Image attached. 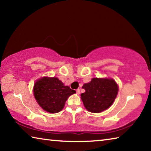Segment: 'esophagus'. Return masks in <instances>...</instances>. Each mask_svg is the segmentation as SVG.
<instances>
[{
	"label": "esophagus",
	"mask_w": 151,
	"mask_h": 151,
	"mask_svg": "<svg viewBox=\"0 0 151 151\" xmlns=\"http://www.w3.org/2000/svg\"><path fill=\"white\" fill-rule=\"evenodd\" d=\"M76 93H77L78 94H80V89H79V88H78V89H76Z\"/></svg>",
	"instance_id": "esophagus-1"
}]
</instances>
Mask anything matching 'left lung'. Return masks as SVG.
<instances>
[{
  "instance_id": "1",
  "label": "left lung",
  "mask_w": 151,
  "mask_h": 151,
  "mask_svg": "<svg viewBox=\"0 0 151 151\" xmlns=\"http://www.w3.org/2000/svg\"><path fill=\"white\" fill-rule=\"evenodd\" d=\"M85 93L81 99L89 112L99 113L111 106L118 93L115 81L109 78H94L83 86Z\"/></svg>"
}]
</instances>
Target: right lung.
<instances>
[{
  "mask_svg": "<svg viewBox=\"0 0 151 151\" xmlns=\"http://www.w3.org/2000/svg\"><path fill=\"white\" fill-rule=\"evenodd\" d=\"M76 91L65 86L56 77H43L36 82L34 94L37 103L50 113L60 112L65 106L68 97Z\"/></svg>",
  "mask_w": 151,
  "mask_h": 151,
  "instance_id": "obj_1",
  "label": "right lung"
}]
</instances>
